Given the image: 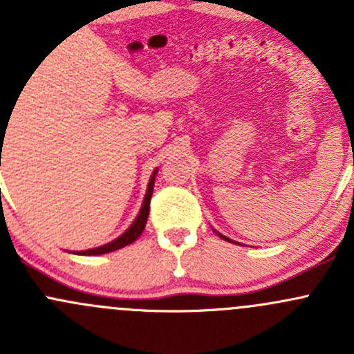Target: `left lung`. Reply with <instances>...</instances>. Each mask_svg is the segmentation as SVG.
<instances>
[{"label":"left lung","mask_w":354,"mask_h":354,"mask_svg":"<svg viewBox=\"0 0 354 354\" xmlns=\"http://www.w3.org/2000/svg\"><path fill=\"white\" fill-rule=\"evenodd\" d=\"M214 233H216V234H217V236H219V238H223V240H226V241H230V243H236V245H240V243H238V241H234V240H231V238H227V236H224V234H221V233H217V231H216V230H214Z\"/></svg>","instance_id":"left-lung-1"}]
</instances>
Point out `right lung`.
<instances>
[{
    "label": "right lung",
    "mask_w": 354,
    "mask_h": 354,
    "mask_svg": "<svg viewBox=\"0 0 354 354\" xmlns=\"http://www.w3.org/2000/svg\"><path fill=\"white\" fill-rule=\"evenodd\" d=\"M157 171H159L157 167L152 171L151 180H149V185H147V192H145L144 203H142V207H140V212H138V216L135 217V221L130 224V227H128L124 233H121L120 236L114 238V240L109 241V243L97 246V248H88V250H82V252H70V253H75V255H87V257L104 255V253L114 252V250H120V248H123V246L133 243V241L140 236L142 231L145 230V224H147L149 209H151V198H152V190H154V181H156Z\"/></svg>",
    "instance_id": "1"
}]
</instances>
